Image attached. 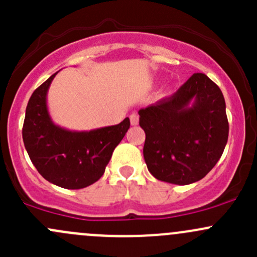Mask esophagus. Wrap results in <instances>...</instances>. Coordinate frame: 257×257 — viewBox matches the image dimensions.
Masks as SVG:
<instances>
[{
	"label": "esophagus",
	"instance_id": "34e87169",
	"mask_svg": "<svg viewBox=\"0 0 257 257\" xmlns=\"http://www.w3.org/2000/svg\"><path fill=\"white\" fill-rule=\"evenodd\" d=\"M131 123L132 125H137L139 123V115L137 113L131 114Z\"/></svg>",
	"mask_w": 257,
	"mask_h": 257
}]
</instances>
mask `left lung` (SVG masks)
<instances>
[{
    "label": "left lung",
    "mask_w": 257,
    "mask_h": 257,
    "mask_svg": "<svg viewBox=\"0 0 257 257\" xmlns=\"http://www.w3.org/2000/svg\"><path fill=\"white\" fill-rule=\"evenodd\" d=\"M138 113L144 160L158 180L195 183L221 158L229 137L226 105L220 88L204 73L193 74L174 95Z\"/></svg>",
    "instance_id": "left-lung-1"
}]
</instances>
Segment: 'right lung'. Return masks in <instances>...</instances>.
<instances>
[{
  "instance_id": "1",
  "label": "right lung",
  "mask_w": 257,
  "mask_h": 257,
  "mask_svg": "<svg viewBox=\"0 0 257 257\" xmlns=\"http://www.w3.org/2000/svg\"><path fill=\"white\" fill-rule=\"evenodd\" d=\"M57 73L33 92L26 108L22 138L31 162L49 183L64 189L92 185L104 174L113 150L131 126L129 118L116 125L74 132L53 123L47 92Z\"/></svg>"
}]
</instances>
